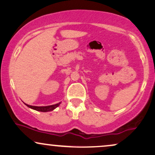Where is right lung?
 <instances>
[{
	"mask_svg": "<svg viewBox=\"0 0 155 155\" xmlns=\"http://www.w3.org/2000/svg\"><path fill=\"white\" fill-rule=\"evenodd\" d=\"M61 104V102L58 103V104H54V105H51V106H30V105L26 104L28 108H32V109L38 110V111H41V112H48V111H51V110H53L57 107H58L60 106V104Z\"/></svg>",
	"mask_w": 155,
	"mask_h": 155,
	"instance_id": "right-lung-1",
	"label": "right lung"
}]
</instances>
